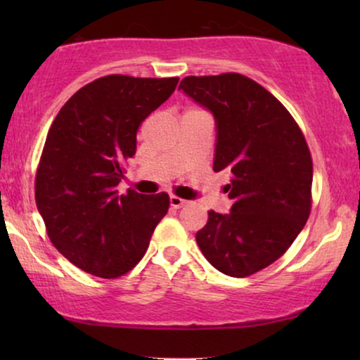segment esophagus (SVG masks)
Listing matches in <instances>:
<instances>
[{
	"instance_id": "esophagus-1",
	"label": "esophagus",
	"mask_w": 360,
	"mask_h": 360,
	"mask_svg": "<svg viewBox=\"0 0 360 360\" xmlns=\"http://www.w3.org/2000/svg\"><path fill=\"white\" fill-rule=\"evenodd\" d=\"M184 205H186V200L179 198V196H175V195L170 196V206H172V208L179 210V208H181V206H184Z\"/></svg>"
}]
</instances>
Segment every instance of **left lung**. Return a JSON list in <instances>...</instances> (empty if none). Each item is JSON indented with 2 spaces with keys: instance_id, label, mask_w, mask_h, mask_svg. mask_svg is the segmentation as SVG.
Masks as SVG:
<instances>
[{
  "instance_id": "8db88e82",
  "label": "left lung",
  "mask_w": 360,
  "mask_h": 360,
  "mask_svg": "<svg viewBox=\"0 0 360 360\" xmlns=\"http://www.w3.org/2000/svg\"><path fill=\"white\" fill-rule=\"evenodd\" d=\"M179 90L214 117V172H226L229 213H208L196 233L206 260L248 277L282 257L311 210L313 162L292 115L239 73L186 77Z\"/></svg>"
}]
</instances>
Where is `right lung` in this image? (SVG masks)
Returning <instances> with one entry per match:
<instances>
[{"label": "right lung", "mask_w": 360, "mask_h": 360, "mask_svg": "<svg viewBox=\"0 0 360 360\" xmlns=\"http://www.w3.org/2000/svg\"><path fill=\"white\" fill-rule=\"evenodd\" d=\"M179 78L108 75L68 100L49 129L36 175V203L52 244L101 278L124 275L144 257L169 195H117L136 154L141 122L174 93Z\"/></svg>", "instance_id": "add662e5"}]
</instances>
